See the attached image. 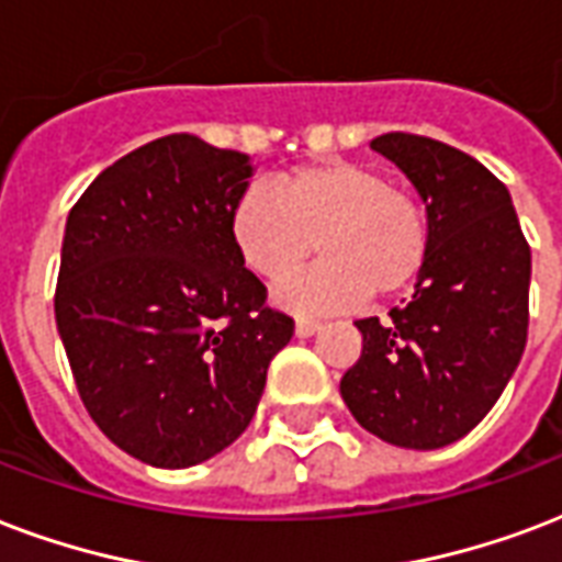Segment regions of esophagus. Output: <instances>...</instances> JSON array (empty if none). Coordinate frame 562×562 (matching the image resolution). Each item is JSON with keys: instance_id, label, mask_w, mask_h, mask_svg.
I'll return each mask as SVG.
<instances>
[{"instance_id": "obj_1", "label": "esophagus", "mask_w": 562, "mask_h": 562, "mask_svg": "<svg viewBox=\"0 0 562 562\" xmlns=\"http://www.w3.org/2000/svg\"><path fill=\"white\" fill-rule=\"evenodd\" d=\"M318 329H321V324H318V321H312V318H297V324H294V333H297L300 338L315 336Z\"/></svg>"}]
</instances>
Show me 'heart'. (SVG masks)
<instances>
[{
	"mask_svg": "<svg viewBox=\"0 0 562 562\" xmlns=\"http://www.w3.org/2000/svg\"><path fill=\"white\" fill-rule=\"evenodd\" d=\"M229 238L241 262L268 282L291 277L312 250L324 256L273 294L294 312L348 310L368 294L395 297L427 259L422 205L374 167L341 158L294 167L277 177L273 191L247 188L229 212Z\"/></svg>",
	"mask_w": 562,
	"mask_h": 562,
	"instance_id": "heart-1",
	"label": "heart"
}]
</instances>
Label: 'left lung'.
Segmentation results:
<instances>
[{"instance_id": "8db88e82", "label": "left lung", "mask_w": 562, "mask_h": 562, "mask_svg": "<svg viewBox=\"0 0 562 562\" xmlns=\"http://www.w3.org/2000/svg\"><path fill=\"white\" fill-rule=\"evenodd\" d=\"M371 149L395 161L427 212V259L406 306L362 318V357L341 397L368 434L436 451L474 430L528 341L530 247L504 182L442 140L389 132Z\"/></svg>"}]
</instances>
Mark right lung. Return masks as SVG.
I'll return each instance as SVG.
<instances>
[{"label": "right lung", "instance_id": "right-lung-1", "mask_svg": "<svg viewBox=\"0 0 562 562\" xmlns=\"http://www.w3.org/2000/svg\"><path fill=\"white\" fill-rule=\"evenodd\" d=\"M252 170L244 153L167 135L105 167L67 214L58 336L97 427L156 469L229 448L294 336L229 238Z\"/></svg>", "mask_w": 562, "mask_h": 562}]
</instances>
